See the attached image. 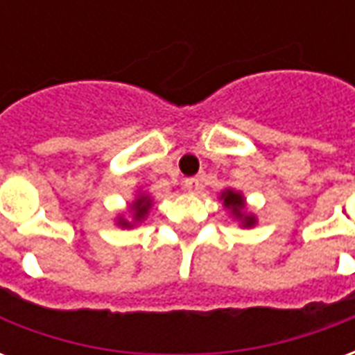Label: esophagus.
I'll list each match as a JSON object with an SVG mask.
<instances>
[{"label": "esophagus", "mask_w": 355, "mask_h": 355, "mask_svg": "<svg viewBox=\"0 0 355 355\" xmlns=\"http://www.w3.org/2000/svg\"><path fill=\"white\" fill-rule=\"evenodd\" d=\"M184 188L188 192H198L201 188V180L198 177H192V178H186L184 180Z\"/></svg>", "instance_id": "1"}]
</instances>
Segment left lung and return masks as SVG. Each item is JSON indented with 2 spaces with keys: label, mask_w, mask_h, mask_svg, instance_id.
<instances>
[{
  "label": "left lung",
  "mask_w": 355,
  "mask_h": 355,
  "mask_svg": "<svg viewBox=\"0 0 355 355\" xmlns=\"http://www.w3.org/2000/svg\"><path fill=\"white\" fill-rule=\"evenodd\" d=\"M220 201H223L224 209L230 213L234 220H238L241 228H253V226H257L259 220H257L254 213H251L247 209V201L243 193L234 190V188H224L223 192H220Z\"/></svg>",
  "instance_id": "left-lung-1"
}]
</instances>
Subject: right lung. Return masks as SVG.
Listing matches in <instances>:
<instances>
[{"label":"right lung","mask_w":355,"mask_h":355,"mask_svg":"<svg viewBox=\"0 0 355 355\" xmlns=\"http://www.w3.org/2000/svg\"><path fill=\"white\" fill-rule=\"evenodd\" d=\"M152 203L154 200L150 198V193L146 192H137L135 196V200L129 205V209L121 213V215L116 216V226L119 228H135V226H139L146 220V216L150 215V209H152Z\"/></svg>","instance_id":"add662e5"}]
</instances>
